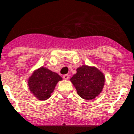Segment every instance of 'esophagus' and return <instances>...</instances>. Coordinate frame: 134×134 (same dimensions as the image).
Listing matches in <instances>:
<instances>
[{
  "label": "esophagus",
  "instance_id": "esophagus-1",
  "mask_svg": "<svg viewBox=\"0 0 134 134\" xmlns=\"http://www.w3.org/2000/svg\"><path fill=\"white\" fill-rule=\"evenodd\" d=\"M69 77H70V75L68 74H66V75H63V78H64V80H68L69 79Z\"/></svg>",
  "mask_w": 134,
  "mask_h": 134
}]
</instances>
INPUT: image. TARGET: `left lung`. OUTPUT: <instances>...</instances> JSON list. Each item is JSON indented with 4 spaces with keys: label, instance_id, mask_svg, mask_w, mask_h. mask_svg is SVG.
<instances>
[{
    "label": "left lung",
    "instance_id": "left-lung-1",
    "mask_svg": "<svg viewBox=\"0 0 134 134\" xmlns=\"http://www.w3.org/2000/svg\"><path fill=\"white\" fill-rule=\"evenodd\" d=\"M77 72L70 78L77 93L84 99H95L102 92L105 77L98 68L82 65L77 68Z\"/></svg>",
    "mask_w": 134,
    "mask_h": 134
}]
</instances>
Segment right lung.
<instances>
[{"instance_id": "add662e5", "label": "right lung", "mask_w": 134, "mask_h": 134, "mask_svg": "<svg viewBox=\"0 0 134 134\" xmlns=\"http://www.w3.org/2000/svg\"><path fill=\"white\" fill-rule=\"evenodd\" d=\"M62 80V77L57 72L46 67H41L29 77L28 87L36 99L45 101L51 96L57 83Z\"/></svg>"}]
</instances>
